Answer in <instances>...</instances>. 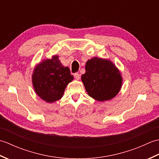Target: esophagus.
<instances>
[{
    "mask_svg": "<svg viewBox=\"0 0 159 159\" xmlns=\"http://www.w3.org/2000/svg\"><path fill=\"white\" fill-rule=\"evenodd\" d=\"M74 78H75V79H76V80L80 79V75H79V73L76 72L75 74H74Z\"/></svg>",
    "mask_w": 159,
    "mask_h": 159,
    "instance_id": "obj_1",
    "label": "esophagus"
}]
</instances>
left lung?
I'll list each match as a JSON object with an SVG mask.
<instances>
[{
	"label": "left lung",
	"mask_w": 159,
	"mask_h": 159,
	"mask_svg": "<svg viewBox=\"0 0 159 159\" xmlns=\"http://www.w3.org/2000/svg\"><path fill=\"white\" fill-rule=\"evenodd\" d=\"M81 80L88 95L98 101L112 99L122 84V78L116 66L111 61L98 57L87 61Z\"/></svg>",
	"instance_id": "left-lung-1"
}]
</instances>
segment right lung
Returning a JSON list of instances; mask_svg holds the SVG:
<instances>
[{"mask_svg":"<svg viewBox=\"0 0 159 159\" xmlns=\"http://www.w3.org/2000/svg\"><path fill=\"white\" fill-rule=\"evenodd\" d=\"M74 79L68 67H64L55 55L42 61L33 70L32 82L39 97L47 102L62 98L67 84Z\"/></svg>","mask_w":159,"mask_h":159,"instance_id":"right-lung-1","label":"right lung"}]
</instances>
